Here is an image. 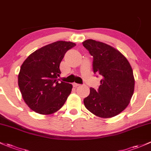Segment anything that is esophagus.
<instances>
[{"mask_svg": "<svg viewBox=\"0 0 151 151\" xmlns=\"http://www.w3.org/2000/svg\"><path fill=\"white\" fill-rule=\"evenodd\" d=\"M73 87H75V88H77V87L80 86V84H78V83H74L73 84Z\"/></svg>", "mask_w": 151, "mask_h": 151, "instance_id": "esophagus-1", "label": "esophagus"}]
</instances>
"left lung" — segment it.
<instances>
[{
    "mask_svg": "<svg viewBox=\"0 0 151 151\" xmlns=\"http://www.w3.org/2000/svg\"><path fill=\"white\" fill-rule=\"evenodd\" d=\"M93 56L94 73L102 77L98 91L90 88L84 99L86 108L101 118H110L121 113L133 95V71L127 58L113 47L93 40L83 42Z\"/></svg>",
    "mask_w": 151,
    "mask_h": 151,
    "instance_id": "1",
    "label": "left lung"
}]
</instances>
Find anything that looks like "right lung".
Here are the masks:
<instances>
[{"label": "right lung", "mask_w": 151, "mask_h": 151, "mask_svg": "<svg viewBox=\"0 0 151 151\" xmlns=\"http://www.w3.org/2000/svg\"><path fill=\"white\" fill-rule=\"evenodd\" d=\"M71 42L58 41L37 50L21 66L18 84L27 106L40 114H51L64 105L72 84L60 82V64Z\"/></svg>", "instance_id": "add662e5"}]
</instances>
